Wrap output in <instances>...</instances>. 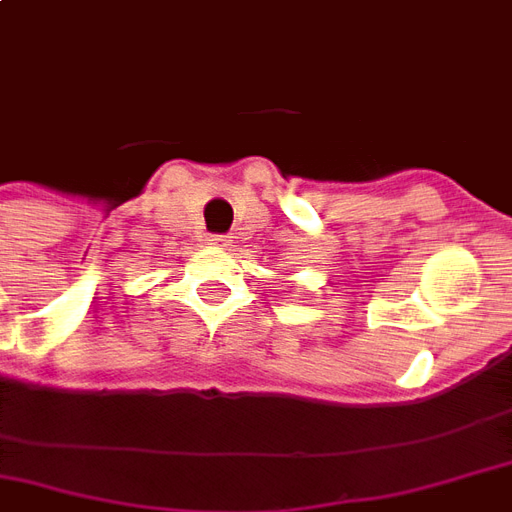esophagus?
Segmentation results:
<instances>
[{"label":"esophagus","mask_w":512,"mask_h":512,"mask_svg":"<svg viewBox=\"0 0 512 512\" xmlns=\"http://www.w3.org/2000/svg\"><path fill=\"white\" fill-rule=\"evenodd\" d=\"M208 241H211V244H214V246H225L227 238L225 236H211V238H208Z\"/></svg>","instance_id":"obj_1"}]
</instances>
